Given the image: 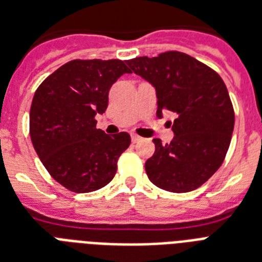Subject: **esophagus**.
I'll return each instance as SVG.
<instances>
[{
    "instance_id": "obj_1",
    "label": "esophagus",
    "mask_w": 262,
    "mask_h": 262,
    "mask_svg": "<svg viewBox=\"0 0 262 262\" xmlns=\"http://www.w3.org/2000/svg\"><path fill=\"white\" fill-rule=\"evenodd\" d=\"M131 140H133V143H138L139 140H142V138L138 135H135V134H133V135H131Z\"/></svg>"
}]
</instances>
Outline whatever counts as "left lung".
<instances>
[{"label":"left lung","instance_id":"8db88e82","mask_svg":"<svg viewBox=\"0 0 262 262\" xmlns=\"http://www.w3.org/2000/svg\"><path fill=\"white\" fill-rule=\"evenodd\" d=\"M127 64L155 87L158 118L165 111L177 116L168 122L174 131L170 144L152 140L155 152L144 165L147 177L171 193L198 189L221 167L232 140L234 110L224 80L206 64L177 51Z\"/></svg>","mask_w":262,"mask_h":262}]
</instances>
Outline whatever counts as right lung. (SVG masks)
I'll return each mask as SVG.
<instances>
[{
    "label": "right lung",
    "instance_id": "1",
    "mask_svg": "<svg viewBox=\"0 0 262 262\" xmlns=\"http://www.w3.org/2000/svg\"><path fill=\"white\" fill-rule=\"evenodd\" d=\"M124 73L131 71L122 60H72L34 92L29 114L34 150L52 178L73 193H91L111 182L119 157L131 143L127 133L110 136L95 120Z\"/></svg>",
    "mask_w": 262,
    "mask_h": 262
}]
</instances>
